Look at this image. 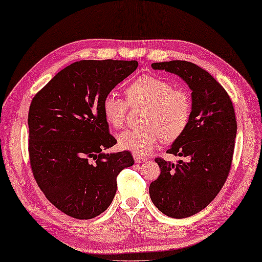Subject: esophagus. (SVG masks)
Instances as JSON below:
<instances>
[{"label": "esophagus", "instance_id": "34e87169", "mask_svg": "<svg viewBox=\"0 0 262 262\" xmlns=\"http://www.w3.org/2000/svg\"><path fill=\"white\" fill-rule=\"evenodd\" d=\"M133 158H135V162L136 163H143V162L147 161V158L141 157V156H138V155H133Z\"/></svg>", "mask_w": 262, "mask_h": 262}]
</instances>
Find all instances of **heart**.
<instances>
[{
	"instance_id": "1",
	"label": "heart",
	"mask_w": 262,
	"mask_h": 262,
	"mask_svg": "<svg viewBox=\"0 0 262 262\" xmlns=\"http://www.w3.org/2000/svg\"><path fill=\"white\" fill-rule=\"evenodd\" d=\"M126 100L115 94L106 95L101 104L107 124L121 129L125 123L127 105L146 107L143 130H127L117 137L119 146L138 156L150 154L159 140L173 142L183 135L192 115V99L184 89L155 76H142L125 90Z\"/></svg>"
}]
</instances>
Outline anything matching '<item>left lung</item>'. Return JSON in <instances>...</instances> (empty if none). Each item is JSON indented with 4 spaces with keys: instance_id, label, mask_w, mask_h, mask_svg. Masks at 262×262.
<instances>
[{
    "instance_id": "1",
    "label": "left lung",
    "mask_w": 262,
    "mask_h": 262,
    "mask_svg": "<svg viewBox=\"0 0 262 262\" xmlns=\"http://www.w3.org/2000/svg\"><path fill=\"white\" fill-rule=\"evenodd\" d=\"M154 70L179 76L191 89L192 115L184 133L166 151L184 161L155 162L161 168L149 186L152 204L164 215L186 218L216 198L231 168L237 124L232 100L211 74L194 63H152Z\"/></svg>"
}]
</instances>
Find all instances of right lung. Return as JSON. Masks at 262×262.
<instances>
[{
    "label": "right lung",
    "mask_w": 262,
    "mask_h": 262,
    "mask_svg": "<svg viewBox=\"0 0 262 262\" xmlns=\"http://www.w3.org/2000/svg\"><path fill=\"white\" fill-rule=\"evenodd\" d=\"M137 68V61L74 62L31 101V169L46 198L68 216L92 220L104 212L115 196L117 174L135 164L129 151L104 152L116 140L101 104Z\"/></svg>",
    "instance_id": "1"
}]
</instances>
